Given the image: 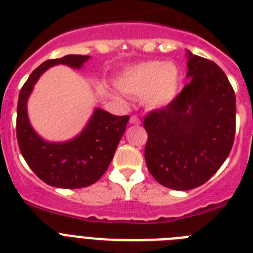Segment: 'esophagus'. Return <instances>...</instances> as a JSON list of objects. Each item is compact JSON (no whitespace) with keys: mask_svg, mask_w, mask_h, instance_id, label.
I'll return each mask as SVG.
<instances>
[{"mask_svg":"<svg viewBox=\"0 0 253 253\" xmlns=\"http://www.w3.org/2000/svg\"><path fill=\"white\" fill-rule=\"evenodd\" d=\"M129 123H130V124H133V125H139L140 120H139V118H138V116L133 115V116H130V120H129Z\"/></svg>","mask_w":253,"mask_h":253,"instance_id":"34e87169","label":"esophagus"}]
</instances>
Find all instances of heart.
<instances>
[{"label": "heart", "instance_id": "obj_1", "mask_svg": "<svg viewBox=\"0 0 253 253\" xmlns=\"http://www.w3.org/2000/svg\"><path fill=\"white\" fill-rule=\"evenodd\" d=\"M182 73L173 63L149 60L126 68L118 78L120 91L133 97H143L151 109L169 105L177 96ZM115 97H119L115 95Z\"/></svg>", "mask_w": 253, "mask_h": 253}]
</instances>
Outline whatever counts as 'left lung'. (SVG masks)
Segmentation results:
<instances>
[{
  "label": "left lung",
  "instance_id": "obj_1",
  "mask_svg": "<svg viewBox=\"0 0 253 253\" xmlns=\"http://www.w3.org/2000/svg\"><path fill=\"white\" fill-rule=\"evenodd\" d=\"M190 82L176 99L144 118L151 175L172 190L205 184L227 160L236 133V95L214 62L187 50Z\"/></svg>",
  "mask_w": 253,
  "mask_h": 253
}]
</instances>
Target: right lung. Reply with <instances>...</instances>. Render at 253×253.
Instances as JSON below:
<instances>
[{"instance_id":"add662e5","label":"right lung","mask_w":253,"mask_h":253,"mask_svg":"<svg viewBox=\"0 0 253 253\" xmlns=\"http://www.w3.org/2000/svg\"><path fill=\"white\" fill-rule=\"evenodd\" d=\"M88 55H64L45 60L29 76L19 93L16 135L20 152L35 175L45 184L62 189H81L99 180L113 161L129 115L116 116L96 107L77 137L67 142H48L33 129L28 116V99L40 76L57 64L80 69Z\"/></svg>"}]
</instances>
